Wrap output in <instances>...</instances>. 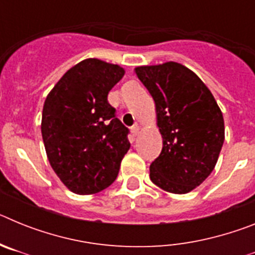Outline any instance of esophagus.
<instances>
[{"label":"esophagus","mask_w":255,"mask_h":255,"mask_svg":"<svg viewBox=\"0 0 255 255\" xmlns=\"http://www.w3.org/2000/svg\"><path fill=\"white\" fill-rule=\"evenodd\" d=\"M138 132H139V126L136 125V124H135V125H132L131 126V134H132V136H136V135H138Z\"/></svg>","instance_id":"1"}]
</instances>
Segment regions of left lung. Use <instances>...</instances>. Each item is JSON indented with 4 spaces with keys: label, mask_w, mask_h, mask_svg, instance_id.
<instances>
[{
    "label": "left lung",
    "mask_w": 255,
    "mask_h": 255,
    "mask_svg": "<svg viewBox=\"0 0 255 255\" xmlns=\"http://www.w3.org/2000/svg\"><path fill=\"white\" fill-rule=\"evenodd\" d=\"M135 73L153 97L163 139L150 180L168 193H189L217 163L225 140L222 112L206 84L181 64L139 66Z\"/></svg>",
    "instance_id": "obj_1"
}]
</instances>
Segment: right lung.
<instances>
[{
	"label": "right lung",
	"instance_id": "1",
	"mask_svg": "<svg viewBox=\"0 0 255 255\" xmlns=\"http://www.w3.org/2000/svg\"><path fill=\"white\" fill-rule=\"evenodd\" d=\"M123 67L97 58L79 62L47 96L42 136L52 168L76 194H94L116 180L129 150V129L116 117L108 92Z\"/></svg>",
	"mask_w": 255,
	"mask_h": 255
}]
</instances>
